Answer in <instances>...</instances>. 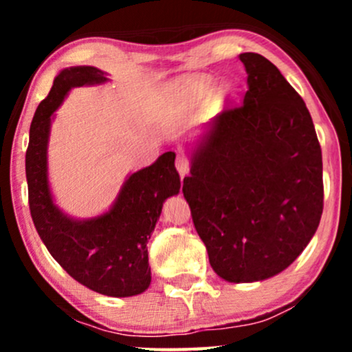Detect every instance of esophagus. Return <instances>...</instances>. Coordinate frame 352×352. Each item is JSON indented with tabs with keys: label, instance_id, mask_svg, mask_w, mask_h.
<instances>
[{
	"label": "esophagus",
	"instance_id": "34e87169",
	"mask_svg": "<svg viewBox=\"0 0 352 352\" xmlns=\"http://www.w3.org/2000/svg\"><path fill=\"white\" fill-rule=\"evenodd\" d=\"M175 167H177V170H179V173H180L182 177L187 175L188 170H190V162H188L187 157H184V155H179V157H177V160H175Z\"/></svg>",
	"mask_w": 352,
	"mask_h": 352
}]
</instances>
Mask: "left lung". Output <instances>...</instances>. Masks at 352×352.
<instances>
[{"instance_id": "8db88e82", "label": "left lung", "mask_w": 352, "mask_h": 352, "mask_svg": "<svg viewBox=\"0 0 352 352\" xmlns=\"http://www.w3.org/2000/svg\"><path fill=\"white\" fill-rule=\"evenodd\" d=\"M248 91L215 119L184 179L213 272L232 283L274 276L300 256L322 213V157L301 96L256 52L240 54Z\"/></svg>"}]
</instances>
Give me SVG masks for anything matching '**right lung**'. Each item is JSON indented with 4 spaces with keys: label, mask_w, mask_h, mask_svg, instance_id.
I'll return each instance as SVG.
<instances>
[{
    "label": "right lung",
    "mask_w": 352,
    "mask_h": 352,
    "mask_svg": "<svg viewBox=\"0 0 352 352\" xmlns=\"http://www.w3.org/2000/svg\"><path fill=\"white\" fill-rule=\"evenodd\" d=\"M92 66L64 69L50 94L36 109L26 151L28 200L39 236L58 263L92 292L107 296H134L151 285L147 240L165 199L180 190L175 152H165L151 167L132 173L114 207L102 217L76 221L52 204L46 173L51 116L71 87L104 82Z\"/></svg>",
    "instance_id": "1"
}]
</instances>
